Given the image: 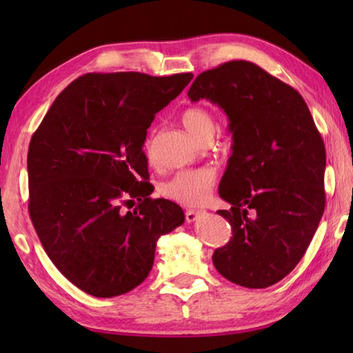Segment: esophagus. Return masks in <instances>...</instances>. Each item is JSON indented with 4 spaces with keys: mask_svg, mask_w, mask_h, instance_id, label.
I'll use <instances>...</instances> for the list:
<instances>
[{
    "mask_svg": "<svg viewBox=\"0 0 353 353\" xmlns=\"http://www.w3.org/2000/svg\"><path fill=\"white\" fill-rule=\"evenodd\" d=\"M200 214H201V211H194V209H188V211L185 212L186 221H188V223L197 221V220H199V216H200Z\"/></svg>",
    "mask_w": 353,
    "mask_h": 353,
    "instance_id": "1",
    "label": "esophagus"
}]
</instances>
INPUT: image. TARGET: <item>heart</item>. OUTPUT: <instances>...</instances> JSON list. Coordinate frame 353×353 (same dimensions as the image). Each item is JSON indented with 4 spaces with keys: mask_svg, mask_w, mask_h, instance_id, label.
Masks as SVG:
<instances>
[{
    "mask_svg": "<svg viewBox=\"0 0 353 353\" xmlns=\"http://www.w3.org/2000/svg\"><path fill=\"white\" fill-rule=\"evenodd\" d=\"M182 123L194 138L203 141L208 137H212L215 121L211 112L203 108H190L182 114ZM144 152L152 157V137L144 142ZM216 174L212 168H194L176 172L174 176L165 181L159 192L165 199H170L177 203L186 206H199L209 197Z\"/></svg>",
    "mask_w": 353,
    "mask_h": 353,
    "instance_id": "1",
    "label": "heart"
}]
</instances>
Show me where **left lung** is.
<instances>
[{"instance_id": "1", "label": "left lung", "mask_w": 353, "mask_h": 353, "mask_svg": "<svg viewBox=\"0 0 353 353\" xmlns=\"http://www.w3.org/2000/svg\"><path fill=\"white\" fill-rule=\"evenodd\" d=\"M188 97L221 108L234 141L219 188L234 236L214 265L236 285L267 288L299 264L323 215V139L302 95L252 62L201 72Z\"/></svg>"}]
</instances>
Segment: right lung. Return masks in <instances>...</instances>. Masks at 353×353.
I'll return each mask as SVG.
<instances>
[{"mask_svg":"<svg viewBox=\"0 0 353 353\" xmlns=\"http://www.w3.org/2000/svg\"><path fill=\"white\" fill-rule=\"evenodd\" d=\"M191 72H89L57 95L30 141L28 211L52 264L95 297L144 282L156 243L185 221L182 208L150 199L144 142L154 115ZM134 199L140 205L123 211Z\"/></svg>","mask_w":353,"mask_h":353,"instance_id":"obj_1","label":"right lung"}]
</instances>
